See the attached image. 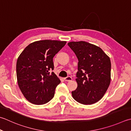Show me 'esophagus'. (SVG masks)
<instances>
[{
  "label": "esophagus",
  "instance_id": "1",
  "mask_svg": "<svg viewBox=\"0 0 131 131\" xmlns=\"http://www.w3.org/2000/svg\"><path fill=\"white\" fill-rule=\"evenodd\" d=\"M64 80H65V81H67V82L71 81H72V78H71L70 76H68V77H67L64 78Z\"/></svg>",
  "mask_w": 131,
  "mask_h": 131
}]
</instances>
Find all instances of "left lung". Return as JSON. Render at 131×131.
Returning a JSON list of instances; mask_svg holds the SVG:
<instances>
[{"mask_svg": "<svg viewBox=\"0 0 131 131\" xmlns=\"http://www.w3.org/2000/svg\"><path fill=\"white\" fill-rule=\"evenodd\" d=\"M68 45L78 60L73 98L82 104L96 103L103 98L111 82L110 57L101 48L88 42L71 41Z\"/></svg>", "mask_w": 131, "mask_h": 131, "instance_id": "left-lung-1", "label": "left lung"}]
</instances>
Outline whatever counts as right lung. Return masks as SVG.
I'll use <instances>...</instances> for the list:
<instances>
[{"label": "right lung", "mask_w": 131, "mask_h": 131, "mask_svg": "<svg viewBox=\"0 0 131 131\" xmlns=\"http://www.w3.org/2000/svg\"><path fill=\"white\" fill-rule=\"evenodd\" d=\"M66 41L44 40L30 43L17 58V83L23 95L32 104L48 103L61 82L53 70V58Z\"/></svg>", "instance_id": "add662e5"}]
</instances>
